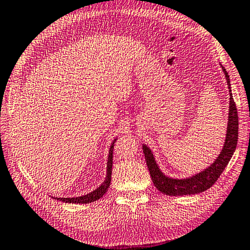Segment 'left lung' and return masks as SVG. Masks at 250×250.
Here are the masks:
<instances>
[{"label":"left lung","instance_id":"obj_1","mask_svg":"<svg viewBox=\"0 0 250 250\" xmlns=\"http://www.w3.org/2000/svg\"><path fill=\"white\" fill-rule=\"evenodd\" d=\"M224 71L226 81H228L229 89V125H228V133H226V140L224 143L223 149H222L219 157L213 164L208 167L206 170L201 171L200 174L191 177L188 179H172L168 178L158 168L155 160H154L153 154L146 145H143V153L145 155L147 168L149 175L152 177V181L155 187L160 190L162 193L167 196H186V194H194L199 192L206 191L207 189L212 187L215 181L219 179L222 172L228 166L229 162L232 158L235 152L236 145L238 140V115L237 109L230 89L229 76L228 72L222 66Z\"/></svg>","mask_w":250,"mask_h":250}]
</instances>
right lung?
Here are the masks:
<instances>
[{
  "instance_id": "right-lung-1",
  "label": "right lung",
  "mask_w": 250,
  "mask_h": 250,
  "mask_svg": "<svg viewBox=\"0 0 250 250\" xmlns=\"http://www.w3.org/2000/svg\"><path fill=\"white\" fill-rule=\"evenodd\" d=\"M116 140H113L112 145L109 149V156H108V162H107V176L106 180L104 181V184L101 187L97 188L95 191L90 192L88 194H85V196L78 197V198H54L57 200H60L65 203H90L101 199L104 194L107 192V189L109 187L110 181H111V169H112V151H113V144H115Z\"/></svg>"
}]
</instances>
